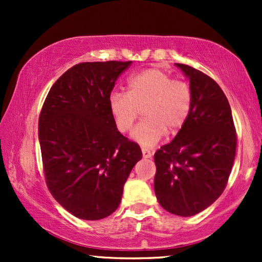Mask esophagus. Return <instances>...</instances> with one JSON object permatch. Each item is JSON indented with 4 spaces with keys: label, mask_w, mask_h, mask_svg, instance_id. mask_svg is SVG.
I'll list each match as a JSON object with an SVG mask.
<instances>
[{
    "label": "esophagus",
    "mask_w": 262,
    "mask_h": 262,
    "mask_svg": "<svg viewBox=\"0 0 262 262\" xmlns=\"http://www.w3.org/2000/svg\"><path fill=\"white\" fill-rule=\"evenodd\" d=\"M141 152H143V158L144 159H150L152 156V152L150 151L149 149H145V148H143L141 149Z\"/></svg>",
    "instance_id": "1"
}]
</instances>
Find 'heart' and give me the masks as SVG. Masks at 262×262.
<instances>
[{
    "mask_svg": "<svg viewBox=\"0 0 262 262\" xmlns=\"http://www.w3.org/2000/svg\"><path fill=\"white\" fill-rule=\"evenodd\" d=\"M141 107L146 118L130 137L143 148H152L167 128L179 130L187 121L192 107L191 89L183 81L172 80L161 69L149 68L129 77L128 92L113 90L108 96V110L121 133L130 130Z\"/></svg>",
    "mask_w": 262,
    "mask_h": 262,
    "instance_id": "obj_1",
    "label": "heart"
}]
</instances>
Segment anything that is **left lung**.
Returning <instances> with one entry per match:
<instances>
[{
    "instance_id": "obj_1",
    "label": "left lung",
    "mask_w": 262,
    "mask_h": 262,
    "mask_svg": "<svg viewBox=\"0 0 262 262\" xmlns=\"http://www.w3.org/2000/svg\"><path fill=\"white\" fill-rule=\"evenodd\" d=\"M175 65L189 80L192 107L173 140L155 152L154 189L165 210L191 217L223 193L236 134L229 102L218 83L191 66Z\"/></svg>"
}]
</instances>
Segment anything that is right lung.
Segmentation results:
<instances>
[{"mask_svg":"<svg viewBox=\"0 0 262 262\" xmlns=\"http://www.w3.org/2000/svg\"><path fill=\"white\" fill-rule=\"evenodd\" d=\"M132 61L81 62L54 83L39 117L45 180L75 217L98 221L121 203L123 187L141 159L137 143L114 124L108 96Z\"/></svg>","mask_w":262,"mask_h":262,"instance_id":"right-lung-1","label":"right lung"}]
</instances>
